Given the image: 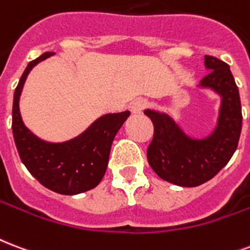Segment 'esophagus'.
Segmentation results:
<instances>
[{
	"label": "esophagus",
	"instance_id": "obj_1",
	"mask_svg": "<svg viewBox=\"0 0 250 250\" xmlns=\"http://www.w3.org/2000/svg\"><path fill=\"white\" fill-rule=\"evenodd\" d=\"M146 104H146V101L144 100L135 101V102L131 104V111H132V114H140V112L146 107Z\"/></svg>",
	"mask_w": 250,
	"mask_h": 250
}]
</instances>
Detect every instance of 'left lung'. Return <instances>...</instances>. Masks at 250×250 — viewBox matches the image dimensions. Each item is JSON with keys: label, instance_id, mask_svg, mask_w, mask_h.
<instances>
[{"label": "left lung", "instance_id": "1", "mask_svg": "<svg viewBox=\"0 0 250 250\" xmlns=\"http://www.w3.org/2000/svg\"><path fill=\"white\" fill-rule=\"evenodd\" d=\"M205 66L208 74L198 87L220 97L218 122L206 138L188 136L167 112L144 110L155 127L148 163L160 178L182 188H195L216 176L235 153L241 133V102L229 65L206 55Z\"/></svg>", "mask_w": 250, "mask_h": 250}]
</instances>
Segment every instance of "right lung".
<instances>
[{"mask_svg": "<svg viewBox=\"0 0 250 250\" xmlns=\"http://www.w3.org/2000/svg\"><path fill=\"white\" fill-rule=\"evenodd\" d=\"M55 52H45L28 62L13 101V136L19 157L27 170L44 188L64 195H76L94 188L106 173L112 140L129 111L104 114L79 136L62 143L42 140L24 125L19 98L30 70Z\"/></svg>", "mask_w": 250, "mask_h": 250, "instance_id": "obj_1", "label": "right lung"}]
</instances>
